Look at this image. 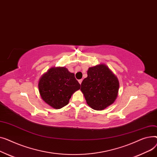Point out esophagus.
Instances as JSON below:
<instances>
[{
  "label": "esophagus",
  "instance_id": "1",
  "mask_svg": "<svg viewBox=\"0 0 157 157\" xmlns=\"http://www.w3.org/2000/svg\"><path fill=\"white\" fill-rule=\"evenodd\" d=\"M82 79L78 80V82H79V84H82Z\"/></svg>",
  "mask_w": 157,
  "mask_h": 157
}]
</instances>
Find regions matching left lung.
Masks as SVG:
<instances>
[{"mask_svg": "<svg viewBox=\"0 0 157 157\" xmlns=\"http://www.w3.org/2000/svg\"><path fill=\"white\" fill-rule=\"evenodd\" d=\"M119 82L114 73L104 64L87 70V77L81 84V91L87 105L95 110H103L117 98Z\"/></svg>", "mask_w": 157, "mask_h": 157, "instance_id": "1", "label": "left lung"}]
</instances>
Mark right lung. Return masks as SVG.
Returning a JSON list of instances; mask_svg holds the SVG:
<instances>
[{
  "label": "right lung",
  "instance_id": "1",
  "mask_svg": "<svg viewBox=\"0 0 157 157\" xmlns=\"http://www.w3.org/2000/svg\"><path fill=\"white\" fill-rule=\"evenodd\" d=\"M39 89L42 99L55 109L68 104L69 100L80 85L73 73L64 67H53L40 77Z\"/></svg>",
  "mask_w": 157,
  "mask_h": 157
}]
</instances>
